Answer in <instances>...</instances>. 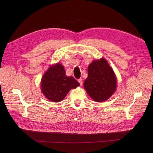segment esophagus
<instances>
[{"mask_svg":"<svg viewBox=\"0 0 153 153\" xmlns=\"http://www.w3.org/2000/svg\"><path fill=\"white\" fill-rule=\"evenodd\" d=\"M78 82L80 83V85H82V84H83V80H82V78H79V79L78 80Z\"/></svg>","mask_w":153,"mask_h":153,"instance_id":"1","label":"esophagus"}]
</instances>
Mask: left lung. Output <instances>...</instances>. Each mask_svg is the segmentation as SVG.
I'll list each match as a JSON object with an SVG mask.
<instances>
[{
	"label": "left lung",
	"instance_id": "1",
	"mask_svg": "<svg viewBox=\"0 0 153 153\" xmlns=\"http://www.w3.org/2000/svg\"><path fill=\"white\" fill-rule=\"evenodd\" d=\"M88 76L84 89L97 102L109 99L116 91L117 79L112 68L104 58L94 60L88 66Z\"/></svg>",
	"mask_w": 153,
	"mask_h": 153
}]
</instances>
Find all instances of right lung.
Masks as SVG:
<instances>
[{"label": "right lung", "instance_id": "add662e5", "mask_svg": "<svg viewBox=\"0 0 153 153\" xmlns=\"http://www.w3.org/2000/svg\"><path fill=\"white\" fill-rule=\"evenodd\" d=\"M80 85L73 76H67L64 66L57 63L51 66L43 75L41 82L42 93L49 100L59 102L71 89Z\"/></svg>", "mask_w": 153, "mask_h": 153}]
</instances>
